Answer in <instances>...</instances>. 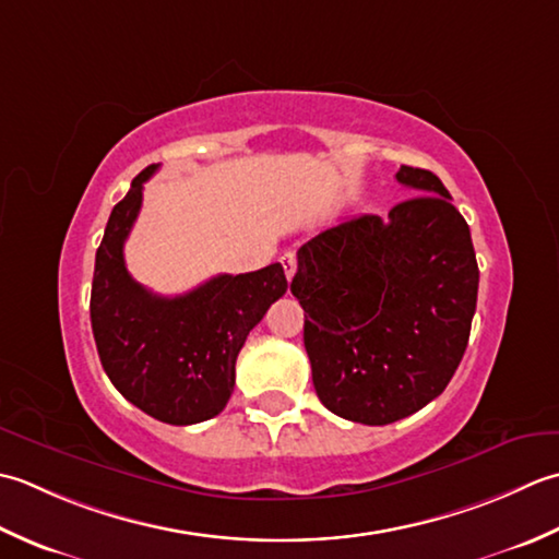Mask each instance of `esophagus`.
<instances>
[{"label":"esophagus","mask_w":559,"mask_h":559,"mask_svg":"<svg viewBox=\"0 0 559 559\" xmlns=\"http://www.w3.org/2000/svg\"><path fill=\"white\" fill-rule=\"evenodd\" d=\"M280 263L284 267V275H287V280H292L296 275V267H299V260H296V253H292V250H289V253L282 255Z\"/></svg>","instance_id":"obj_1"}]
</instances>
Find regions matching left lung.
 I'll return each mask as SVG.
<instances>
[{"label":"left lung","mask_w":559,"mask_h":559,"mask_svg":"<svg viewBox=\"0 0 559 559\" xmlns=\"http://www.w3.org/2000/svg\"><path fill=\"white\" fill-rule=\"evenodd\" d=\"M415 198L361 214L299 248L292 294L321 403L349 423L391 425L447 389L477 304L471 229L425 168L401 166Z\"/></svg>","instance_id":"left-lung-1"}]
</instances>
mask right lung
<instances>
[{
    "mask_svg": "<svg viewBox=\"0 0 559 559\" xmlns=\"http://www.w3.org/2000/svg\"><path fill=\"white\" fill-rule=\"evenodd\" d=\"M132 180L106 224L91 284V328L110 383L166 425H198L219 415L236 383V357L267 309L287 292L280 263L246 275H216L180 296H158L130 277L122 246L142 207Z\"/></svg>",
    "mask_w": 559,
    "mask_h": 559,
    "instance_id": "1",
    "label": "right lung"
}]
</instances>
